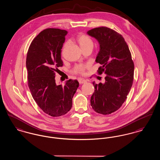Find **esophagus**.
I'll return each instance as SVG.
<instances>
[{
  "mask_svg": "<svg viewBox=\"0 0 160 160\" xmlns=\"http://www.w3.org/2000/svg\"><path fill=\"white\" fill-rule=\"evenodd\" d=\"M78 82H79V83L80 84H83L86 83V80H84V78H78Z\"/></svg>",
  "mask_w": 160,
  "mask_h": 160,
  "instance_id": "34e87169",
  "label": "esophagus"
}]
</instances>
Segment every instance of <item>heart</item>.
Masks as SVG:
<instances>
[{
    "label": "heart",
    "mask_w": 160,
    "mask_h": 160,
    "mask_svg": "<svg viewBox=\"0 0 160 160\" xmlns=\"http://www.w3.org/2000/svg\"><path fill=\"white\" fill-rule=\"evenodd\" d=\"M77 42L79 44L80 47L82 50L85 49L86 48L92 47L93 45V42L91 38H90L89 36L84 35V34H79L76 37ZM68 42H67L65 43L64 47L68 46ZM89 68V65L87 64H78L76 65L74 68L73 69V71L75 73H78V74H84L85 72V71L86 69Z\"/></svg>",
    "instance_id": "heart-1"
}]
</instances>
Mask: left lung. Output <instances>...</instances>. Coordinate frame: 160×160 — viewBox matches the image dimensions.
Listing matches in <instances>:
<instances>
[{
	"mask_svg": "<svg viewBox=\"0 0 160 160\" xmlns=\"http://www.w3.org/2000/svg\"><path fill=\"white\" fill-rule=\"evenodd\" d=\"M87 33L99 42L95 61L101 66L98 72L106 74L104 83L93 82L95 90L91 105L97 113L111 114L122 106L132 85L134 65L131 54L124 38L113 29L99 27Z\"/></svg>",
	"mask_w": 160,
	"mask_h": 160,
	"instance_id": "8db88e82",
	"label": "left lung"
}]
</instances>
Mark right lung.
<instances>
[{"label":"right lung","instance_id":"obj_1","mask_svg":"<svg viewBox=\"0 0 160 160\" xmlns=\"http://www.w3.org/2000/svg\"><path fill=\"white\" fill-rule=\"evenodd\" d=\"M67 33L55 28L41 32L31 42L26 57L32 96L44 113L53 117L65 114L71 110L79 86L77 80L71 79L63 86L56 83V72L63 65L61 49Z\"/></svg>","mask_w":160,"mask_h":160}]
</instances>
